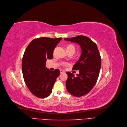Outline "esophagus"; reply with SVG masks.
<instances>
[{
    "instance_id": "1",
    "label": "esophagus",
    "mask_w": 127,
    "mask_h": 127,
    "mask_svg": "<svg viewBox=\"0 0 127 127\" xmlns=\"http://www.w3.org/2000/svg\"><path fill=\"white\" fill-rule=\"evenodd\" d=\"M64 73V71L63 70H60V74H63Z\"/></svg>"
}]
</instances>
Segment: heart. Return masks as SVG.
Returning a JSON list of instances; mask_svg holds the SVG:
<instances>
[{"label":"heart","mask_w":127,"mask_h":127,"mask_svg":"<svg viewBox=\"0 0 127 127\" xmlns=\"http://www.w3.org/2000/svg\"><path fill=\"white\" fill-rule=\"evenodd\" d=\"M67 51H72L74 52L75 51V47L74 45L73 44H69L67 47Z\"/></svg>","instance_id":"b5f03b06"}]
</instances>
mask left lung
I'll use <instances>...</instances> for the list:
<instances>
[{
  "label": "left lung",
  "instance_id": "8db88e82",
  "mask_svg": "<svg viewBox=\"0 0 127 127\" xmlns=\"http://www.w3.org/2000/svg\"><path fill=\"white\" fill-rule=\"evenodd\" d=\"M65 40L79 44L82 54L79 60L73 65V70H79V74L67 72L68 78L66 81L68 92L75 96H82L91 90L98 80L101 69V56L96 44L89 38L78 35Z\"/></svg>",
  "mask_w": 127,
  "mask_h": 127
}]
</instances>
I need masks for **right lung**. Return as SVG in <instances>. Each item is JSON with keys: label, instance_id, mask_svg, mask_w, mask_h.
Instances as JSON below:
<instances>
[{"label": "right lung", "instance_id": "1", "mask_svg": "<svg viewBox=\"0 0 127 127\" xmlns=\"http://www.w3.org/2000/svg\"><path fill=\"white\" fill-rule=\"evenodd\" d=\"M62 39H34L24 53L22 63L24 80L30 92L38 98H45L51 95L60 74L58 69L52 71L45 64L46 60L53 58L54 50Z\"/></svg>", "mask_w": 127, "mask_h": 127}]
</instances>
